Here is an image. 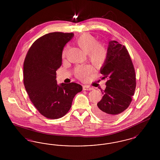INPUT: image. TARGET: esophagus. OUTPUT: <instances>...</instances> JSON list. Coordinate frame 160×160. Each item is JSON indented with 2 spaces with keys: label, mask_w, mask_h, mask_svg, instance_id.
Wrapping results in <instances>:
<instances>
[{
  "label": "esophagus",
  "mask_w": 160,
  "mask_h": 160,
  "mask_svg": "<svg viewBox=\"0 0 160 160\" xmlns=\"http://www.w3.org/2000/svg\"><path fill=\"white\" fill-rule=\"evenodd\" d=\"M83 89L84 91H91L93 90V88H92L91 86H87V85H84L83 86Z\"/></svg>",
  "instance_id": "34e87169"
}]
</instances>
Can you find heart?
Listing matches in <instances>:
<instances>
[{
  "mask_svg": "<svg viewBox=\"0 0 160 160\" xmlns=\"http://www.w3.org/2000/svg\"><path fill=\"white\" fill-rule=\"evenodd\" d=\"M77 45L85 53H88V60L95 65L98 66L104 62L107 52L104 45L98 42L97 38L91 33L82 34L76 41ZM66 54V49L63 51L62 57ZM92 71L89 66H78L75 69V75L80 79H86Z\"/></svg>",
  "mask_w": 160,
  "mask_h": 160,
  "instance_id": "obj_1",
  "label": "heart"
}]
</instances>
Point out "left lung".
Returning <instances> with one entry per match:
<instances>
[{
  "mask_svg": "<svg viewBox=\"0 0 160 160\" xmlns=\"http://www.w3.org/2000/svg\"><path fill=\"white\" fill-rule=\"evenodd\" d=\"M106 59L100 69L102 79L107 78L103 97L94 107L101 119H113L131 104L136 86V73L128 52L116 41L108 43Z\"/></svg>",
  "mask_w": 160,
  "mask_h": 160,
  "instance_id": "obj_1",
  "label": "left lung"
}]
</instances>
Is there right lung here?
<instances>
[{"instance_id":"obj_1","label":"right lung","mask_w":160,"mask_h":160,"mask_svg":"<svg viewBox=\"0 0 160 160\" xmlns=\"http://www.w3.org/2000/svg\"><path fill=\"white\" fill-rule=\"evenodd\" d=\"M73 37V33L46 34L32 44L24 61L26 91L39 112L48 119H59L67 114L74 97L83 89L76 83L58 85L56 80L63 48Z\"/></svg>"}]
</instances>
